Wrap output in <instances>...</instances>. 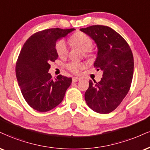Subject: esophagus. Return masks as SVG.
I'll return each instance as SVG.
<instances>
[{
  "label": "esophagus",
  "instance_id": "1",
  "mask_svg": "<svg viewBox=\"0 0 150 150\" xmlns=\"http://www.w3.org/2000/svg\"><path fill=\"white\" fill-rule=\"evenodd\" d=\"M81 80L80 78H78V77H74L73 79H72V81H73L74 83H76V82H78Z\"/></svg>",
  "mask_w": 150,
  "mask_h": 150
}]
</instances>
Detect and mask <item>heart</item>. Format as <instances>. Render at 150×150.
Returning <instances> with one entry per match:
<instances>
[{"instance_id": "b5f03b06", "label": "heart", "mask_w": 150, "mask_h": 150, "mask_svg": "<svg viewBox=\"0 0 150 150\" xmlns=\"http://www.w3.org/2000/svg\"><path fill=\"white\" fill-rule=\"evenodd\" d=\"M70 41L77 47L86 51L87 55H91V52L88 50L92 47V40L89 36H88L83 33H77L71 37ZM55 49H56V52L59 56H65L68 52V48L66 42L63 40H59L55 46ZM85 67H86V64L83 62H71L67 65L68 69L75 74L79 73L81 70L83 69Z\"/></svg>"}]
</instances>
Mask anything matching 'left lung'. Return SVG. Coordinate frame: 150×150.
Segmentation results:
<instances>
[{"mask_svg": "<svg viewBox=\"0 0 150 150\" xmlns=\"http://www.w3.org/2000/svg\"><path fill=\"white\" fill-rule=\"evenodd\" d=\"M94 40L97 55L94 66L103 71L99 82L89 81L85 99L94 111L106 114L121 103L130 89L134 57L129 44L119 33L105 25L81 28Z\"/></svg>", "mask_w": 150, "mask_h": 150, "instance_id": "8db88e82", "label": "left lung"}]
</instances>
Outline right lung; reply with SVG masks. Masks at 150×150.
I'll list each match as a JSON object with an SVG mask.
<instances>
[{
    "mask_svg": "<svg viewBox=\"0 0 150 150\" xmlns=\"http://www.w3.org/2000/svg\"><path fill=\"white\" fill-rule=\"evenodd\" d=\"M74 28H51L40 31L23 44L16 64V76L28 104L39 112L54 108L63 100L71 78L58 75L53 79L48 73L50 62L58 58L55 45Z\"/></svg>",
    "mask_w": 150,
    "mask_h": 150,
    "instance_id": "1",
    "label": "right lung"
}]
</instances>
